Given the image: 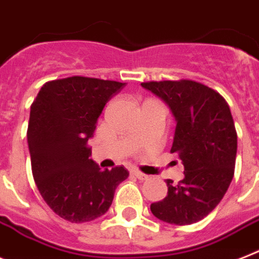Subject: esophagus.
Returning a JSON list of instances; mask_svg holds the SVG:
<instances>
[{
  "label": "esophagus",
  "mask_w": 259,
  "mask_h": 259,
  "mask_svg": "<svg viewBox=\"0 0 259 259\" xmlns=\"http://www.w3.org/2000/svg\"><path fill=\"white\" fill-rule=\"evenodd\" d=\"M131 172L134 176L138 177L139 180H147V179H148V175H144V173L140 172V170H138V169H132Z\"/></svg>",
  "instance_id": "obj_1"
}]
</instances>
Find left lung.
Wrapping results in <instances>:
<instances>
[{
  "mask_svg": "<svg viewBox=\"0 0 259 259\" xmlns=\"http://www.w3.org/2000/svg\"><path fill=\"white\" fill-rule=\"evenodd\" d=\"M142 86L170 107L177 121L170 152L184 165L183 180L168 179V194L151 204V211L168 224L191 225L220 204L234 176L237 131L229 104L215 90L191 79Z\"/></svg>",
  "mask_w": 259,
  "mask_h": 259,
  "instance_id": "8db88e82",
  "label": "left lung"
}]
</instances>
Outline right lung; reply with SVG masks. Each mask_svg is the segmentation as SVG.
Masks as SVG:
<instances>
[{
  "mask_svg": "<svg viewBox=\"0 0 259 259\" xmlns=\"http://www.w3.org/2000/svg\"><path fill=\"white\" fill-rule=\"evenodd\" d=\"M125 83L89 76L46 82L30 107L27 143L40 196L66 221L82 224L103 215L115 189L130 172L102 170L90 159L89 139L108 100Z\"/></svg>",
  "mask_w": 259,
  "mask_h": 259,
  "instance_id": "obj_1",
  "label": "right lung"
}]
</instances>
